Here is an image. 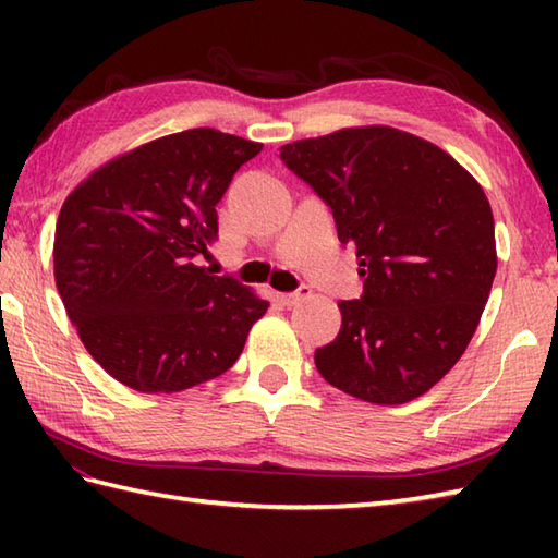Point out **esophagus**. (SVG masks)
Returning <instances> with one entry per match:
<instances>
[{
	"label": "esophagus",
	"mask_w": 558,
	"mask_h": 558,
	"mask_svg": "<svg viewBox=\"0 0 558 558\" xmlns=\"http://www.w3.org/2000/svg\"><path fill=\"white\" fill-rule=\"evenodd\" d=\"M312 294V290L306 288V286H302L300 290H294V292H286V294H280V302L286 304V306H294V304H300L302 300H306Z\"/></svg>",
	"instance_id": "obj_1"
}]
</instances>
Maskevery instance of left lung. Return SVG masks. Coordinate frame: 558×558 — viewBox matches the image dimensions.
I'll return each mask as SVG.
<instances>
[{
    "label": "left lung",
    "instance_id": "left-lung-1",
    "mask_svg": "<svg viewBox=\"0 0 558 558\" xmlns=\"http://www.w3.org/2000/svg\"><path fill=\"white\" fill-rule=\"evenodd\" d=\"M280 160L326 201L364 278L362 298L338 304L336 340L314 352L318 374L376 405L420 398L453 369L489 300L496 240L482 186L390 126L294 141Z\"/></svg>",
    "mask_w": 558,
    "mask_h": 558
}]
</instances>
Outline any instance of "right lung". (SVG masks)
<instances>
[{
    "label": "right lung",
    "mask_w": 558,
    "mask_h": 558,
    "mask_svg": "<svg viewBox=\"0 0 558 558\" xmlns=\"http://www.w3.org/2000/svg\"><path fill=\"white\" fill-rule=\"evenodd\" d=\"M260 144L186 129L102 165L64 201L54 280L90 357L138 393H177L228 372L268 302L196 266L216 206Z\"/></svg>",
    "instance_id": "1"
}]
</instances>
